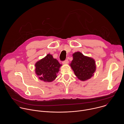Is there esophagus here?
<instances>
[{
	"instance_id": "obj_1",
	"label": "esophagus",
	"mask_w": 124,
	"mask_h": 124,
	"mask_svg": "<svg viewBox=\"0 0 124 124\" xmlns=\"http://www.w3.org/2000/svg\"><path fill=\"white\" fill-rule=\"evenodd\" d=\"M62 63H63V64H67L69 63V61H68V60L67 59V60H66L63 61V62H62Z\"/></svg>"
}]
</instances>
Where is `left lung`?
<instances>
[{
    "label": "left lung",
    "mask_w": 124,
    "mask_h": 124,
    "mask_svg": "<svg viewBox=\"0 0 124 124\" xmlns=\"http://www.w3.org/2000/svg\"><path fill=\"white\" fill-rule=\"evenodd\" d=\"M73 59L70 66L75 75L82 81L90 78L96 71L95 61L92 58L84 56L81 52H76L73 54Z\"/></svg>",
    "instance_id": "8db88e82"
}]
</instances>
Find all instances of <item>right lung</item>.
<instances>
[{
	"label": "right lung",
	"mask_w": 124,
	"mask_h": 124,
	"mask_svg": "<svg viewBox=\"0 0 124 124\" xmlns=\"http://www.w3.org/2000/svg\"><path fill=\"white\" fill-rule=\"evenodd\" d=\"M61 66L56 59H54L50 54H48L35 64V73L40 80L51 82L57 77V74Z\"/></svg>",
	"instance_id": "1"
}]
</instances>
